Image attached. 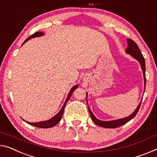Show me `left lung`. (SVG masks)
<instances>
[{
  "label": "left lung",
  "mask_w": 157,
  "mask_h": 157,
  "mask_svg": "<svg viewBox=\"0 0 157 157\" xmlns=\"http://www.w3.org/2000/svg\"><path fill=\"white\" fill-rule=\"evenodd\" d=\"M127 42H128V47L126 49V53L130 54L132 57H133L135 59H136L141 65L142 70H143V76H144V90H145V85H146L145 60H144L143 55L141 53L140 50L137 45L133 41V40L130 39V38H128ZM87 95H88V94L86 93V96ZM142 100H143V99H142ZM141 102L142 101L140 102L138 106H137V107L136 108V109L134 111V112L130 116H128V117H127L126 118H123V119H117V120L109 121H100L97 118L94 116L93 112H91V110L90 109V108L89 107H88V111L90 114L91 119H92V120L93 121V122L95 123V124H97L98 126H100L103 128H115L119 127L121 126H122V125L126 124V123L128 122L129 121H131L132 119H133V118L136 117L137 112H138L140 109V105H141ZM87 105H88V102H87Z\"/></svg>",
  "instance_id": "1"
}]
</instances>
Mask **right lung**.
Instances as JSON below:
<instances>
[{
  "instance_id": "add662e5",
  "label": "right lung",
  "mask_w": 157,
  "mask_h": 157,
  "mask_svg": "<svg viewBox=\"0 0 157 157\" xmlns=\"http://www.w3.org/2000/svg\"><path fill=\"white\" fill-rule=\"evenodd\" d=\"M43 35V32H36L35 33H33L31 36H30L28 38H26L25 40V41L23 43V44L25 43V42L27 41L29 39H31V38H34V37H38V36H41ZM22 44V45H23ZM78 88V85H76L72 87V88L71 89V90L69 91V93L68 94V95H67V98L66 99V101H65V102L64 104V105L62 106V109H60L59 112L57 113V114L52 118V119H50V120H48V121H40V122H37V123H31V122H28V121H26V123H28L29 124L31 125V126H36V127H38V128H51V127H53L55 126V125H56L57 123H59L60 121V120L62 119V114H63V112H64V107H65V105H66L67 102H68L69 99H70L71 96L72 95V93L74 90H75V89H76Z\"/></svg>"
}]
</instances>
